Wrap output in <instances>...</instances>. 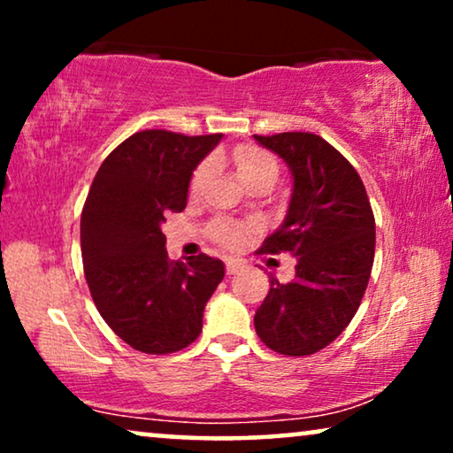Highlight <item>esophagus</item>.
<instances>
[{"label":"esophagus","mask_w":453,"mask_h":453,"mask_svg":"<svg viewBox=\"0 0 453 453\" xmlns=\"http://www.w3.org/2000/svg\"><path fill=\"white\" fill-rule=\"evenodd\" d=\"M243 268V264L239 262V259H226V274L228 276H233V274H237V272Z\"/></svg>","instance_id":"esophagus-1"}]
</instances>
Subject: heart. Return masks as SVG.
<instances>
[{
  "mask_svg": "<svg viewBox=\"0 0 453 453\" xmlns=\"http://www.w3.org/2000/svg\"><path fill=\"white\" fill-rule=\"evenodd\" d=\"M233 163L239 179L245 185H253L257 181H276L278 171H280V165H278V158L274 154L256 144H243L234 148ZM206 173L208 163H202L194 171L189 181L191 194H196V191L200 189L202 181L206 179ZM210 237L222 247H237L241 243V239H243V228L231 225V222H214V225L210 226Z\"/></svg>",
  "mask_w": 453,
  "mask_h": 453,
  "instance_id": "1",
  "label": "heart"
}]
</instances>
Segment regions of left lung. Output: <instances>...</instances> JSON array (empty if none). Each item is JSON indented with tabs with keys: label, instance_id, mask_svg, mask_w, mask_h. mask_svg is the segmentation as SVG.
Here are the masks:
<instances>
[{
	"label": "left lung",
	"instance_id": "obj_1",
	"mask_svg": "<svg viewBox=\"0 0 453 453\" xmlns=\"http://www.w3.org/2000/svg\"><path fill=\"white\" fill-rule=\"evenodd\" d=\"M293 173L282 226L262 253L288 251L295 278H270V293L253 318L257 336L287 357L313 355L355 318L375 257V219L367 191L349 160L307 132L253 135Z\"/></svg>",
	"mask_w": 453,
	"mask_h": 453
}]
</instances>
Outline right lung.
Instances as JSON below:
<instances>
[{
    "label": "right lung",
    "instance_id": "right-lung-1",
    "mask_svg": "<svg viewBox=\"0 0 453 453\" xmlns=\"http://www.w3.org/2000/svg\"><path fill=\"white\" fill-rule=\"evenodd\" d=\"M222 134L144 129L104 158L80 219L84 276L111 330L146 355H169L202 332L203 307L225 278L206 253L166 256L163 222L183 212L191 173Z\"/></svg>",
    "mask_w": 453,
    "mask_h": 453
}]
</instances>
